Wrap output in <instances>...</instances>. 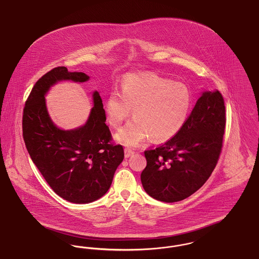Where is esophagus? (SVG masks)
<instances>
[{
  "label": "esophagus",
  "instance_id": "esophagus-1",
  "mask_svg": "<svg viewBox=\"0 0 259 259\" xmlns=\"http://www.w3.org/2000/svg\"><path fill=\"white\" fill-rule=\"evenodd\" d=\"M124 153H125V157L128 158V157L132 156L135 152H134L132 149H130V148H125V149H124Z\"/></svg>",
  "mask_w": 259,
  "mask_h": 259
}]
</instances>
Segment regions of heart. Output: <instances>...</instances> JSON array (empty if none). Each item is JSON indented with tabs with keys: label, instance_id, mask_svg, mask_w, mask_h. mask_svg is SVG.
<instances>
[{
	"label": "heart",
	"instance_id": "1",
	"mask_svg": "<svg viewBox=\"0 0 259 259\" xmlns=\"http://www.w3.org/2000/svg\"><path fill=\"white\" fill-rule=\"evenodd\" d=\"M190 90L182 82H172L150 73L126 74L120 92L112 91L104 111L109 124L118 128L133 110L134 119L120 129L115 140L127 147H137L148 137L166 141L184 126L191 108Z\"/></svg>",
	"mask_w": 259,
	"mask_h": 259
}]
</instances>
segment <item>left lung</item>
Masks as SVG:
<instances>
[{
  "instance_id": "8db88e82",
  "label": "left lung",
  "mask_w": 259,
  "mask_h": 259,
  "mask_svg": "<svg viewBox=\"0 0 259 259\" xmlns=\"http://www.w3.org/2000/svg\"><path fill=\"white\" fill-rule=\"evenodd\" d=\"M225 120L221 92H202L182 129L164 145L145 151L141 181L148 195L174 203L202 187L219 160Z\"/></svg>"
}]
</instances>
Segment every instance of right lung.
Listing matches in <instances>:
<instances>
[{"instance_id":"add662e5","label":"right lung","mask_w":259,"mask_h":259,"mask_svg":"<svg viewBox=\"0 0 259 259\" xmlns=\"http://www.w3.org/2000/svg\"><path fill=\"white\" fill-rule=\"evenodd\" d=\"M89 78L81 72H69L66 67L54 68L33 87L22 119L31 159L52 190L74 204H88L104 196L124 158L122 146L111 144L98 91L92 93L93 108L83 125L64 130L50 116L46 96L51 87L64 80L81 83Z\"/></svg>"}]
</instances>
